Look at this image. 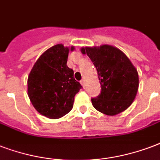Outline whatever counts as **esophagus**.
<instances>
[{
	"label": "esophagus",
	"mask_w": 160,
	"mask_h": 160,
	"mask_svg": "<svg viewBox=\"0 0 160 160\" xmlns=\"http://www.w3.org/2000/svg\"><path fill=\"white\" fill-rule=\"evenodd\" d=\"M85 80H80V84H81V85H82V86L83 87H84V86H85Z\"/></svg>",
	"instance_id": "34e87169"
}]
</instances>
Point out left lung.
Segmentation results:
<instances>
[{"instance_id":"1","label":"left lung","mask_w":160,"mask_h":160,"mask_svg":"<svg viewBox=\"0 0 160 160\" xmlns=\"http://www.w3.org/2000/svg\"><path fill=\"white\" fill-rule=\"evenodd\" d=\"M97 70L102 91L91 98L93 107L100 112L115 116L128 109L138 89V74L126 54L111 45L81 48Z\"/></svg>"}]
</instances>
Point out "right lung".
Instances as JSON below:
<instances>
[{
    "label": "right lung",
    "instance_id": "right-lung-1",
    "mask_svg": "<svg viewBox=\"0 0 160 160\" xmlns=\"http://www.w3.org/2000/svg\"><path fill=\"white\" fill-rule=\"evenodd\" d=\"M75 48L54 45L34 64L28 79V95L34 108L46 118H60L73 108L75 96L82 86L67 66L69 51Z\"/></svg>",
    "mask_w": 160,
    "mask_h": 160
}]
</instances>
